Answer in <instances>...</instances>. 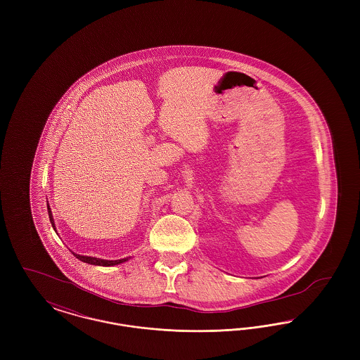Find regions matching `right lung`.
Returning <instances> with one entry per match:
<instances>
[{"mask_svg":"<svg viewBox=\"0 0 360 360\" xmlns=\"http://www.w3.org/2000/svg\"><path fill=\"white\" fill-rule=\"evenodd\" d=\"M49 214H50V221L52 223V226H55V225H53V220H52L50 207H49ZM53 229H55V228H53ZM74 255L78 257L79 260H82V262H85V263H89V264H94V266H115V264H120L122 262H127V260H128V257H124V259H120V260H103V259H98V257H84V255H77V254H74Z\"/></svg>","mask_w":360,"mask_h":360,"instance_id":"add662e5","label":"right lung"}]
</instances>
